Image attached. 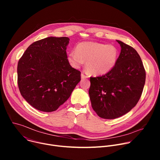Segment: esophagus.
I'll return each instance as SVG.
<instances>
[{"label":"esophagus","instance_id":"34e87169","mask_svg":"<svg viewBox=\"0 0 160 160\" xmlns=\"http://www.w3.org/2000/svg\"><path fill=\"white\" fill-rule=\"evenodd\" d=\"M87 78V76H85L83 73H82V74H81V78H82V80L85 79V78Z\"/></svg>","mask_w":160,"mask_h":160}]
</instances>
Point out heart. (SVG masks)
Here are the masks:
<instances>
[{
  "label": "heart",
  "mask_w": 160,
  "mask_h": 160,
  "mask_svg": "<svg viewBox=\"0 0 160 160\" xmlns=\"http://www.w3.org/2000/svg\"><path fill=\"white\" fill-rule=\"evenodd\" d=\"M118 56V51L115 45L83 42L77 45L76 51L70 52L68 60L76 69L80 68L86 61V68L90 74L102 75L115 67Z\"/></svg>",
  "instance_id": "heart-1"
}]
</instances>
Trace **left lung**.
<instances>
[{"label": "left lung", "instance_id": "obj_1", "mask_svg": "<svg viewBox=\"0 0 160 160\" xmlns=\"http://www.w3.org/2000/svg\"><path fill=\"white\" fill-rule=\"evenodd\" d=\"M117 42L121 52L115 67L102 76L90 78L91 104L98 115L104 119H115L129 112L138 102L146 81L138 52L120 40Z\"/></svg>", "mask_w": 160, "mask_h": 160}]
</instances>
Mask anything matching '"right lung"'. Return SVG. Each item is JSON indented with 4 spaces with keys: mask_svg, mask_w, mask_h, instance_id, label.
Returning a JSON list of instances; mask_svg holds the SVG:
<instances>
[{
    "mask_svg": "<svg viewBox=\"0 0 160 160\" xmlns=\"http://www.w3.org/2000/svg\"><path fill=\"white\" fill-rule=\"evenodd\" d=\"M68 37H49L33 42L18 64L21 96L43 112L56 111L68 100L80 81V72L68 60Z\"/></svg>",
    "mask_w": 160,
    "mask_h": 160,
    "instance_id": "1",
    "label": "right lung"
}]
</instances>
